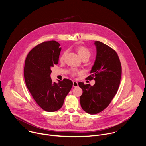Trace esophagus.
Listing matches in <instances>:
<instances>
[{
    "instance_id": "34e87169",
    "label": "esophagus",
    "mask_w": 146,
    "mask_h": 146,
    "mask_svg": "<svg viewBox=\"0 0 146 146\" xmlns=\"http://www.w3.org/2000/svg\"><path fill=\"white\" fill-rule=\"evenodd\" d=\"M78 82H77V81H73V86L74 87H78Z\"/></svg>"
}]
</instances>
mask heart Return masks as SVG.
<instances>
[{
	"label": "heart",
	"instance_id": "obj_1",
	"mask_svg": "<svg viewBox=\"0 0 146 146\" xmlns=\"http://www.w3.org/2000/svg\"><path fill=\"white\" fill-rule=\"evenodd\" d=\"M76 51L82 60L84 59H87L88 60L91 56L90 51L87 48H86L85 47L78 46L76 48ZM66 54V52H65L63 54V55H62V56L60 58L61 60H63L64 59ZM73 74H75V73H73Z\"/></svg>",
	"mask_w": 146,
	"mask_h": 146
}]
</instances>
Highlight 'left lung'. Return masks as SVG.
<instances>
[{"instance_id": "left-lung-1", "label": "left lung", "mask_w": 146, "mask_h": 146, "mask_svg": "<svg viewBox=\"0 0 146 146\" xmlns=\"http://www.w3.org/2000/svg\"><path fill=\"white\" fill-rule=\"evenodd\" d=\"M96 56L87 79L94 80L95 84L79 82L82 90L80 105L86 113L98 114L105 110L117 94L121 78L122 68L119 57L113 48L100 41H95Z\"/></svg>"}]
</instances>
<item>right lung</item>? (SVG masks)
<instances>
[{"instance_id": "obj_1", "label": "right lung", "mask_w": 146, "mask_h": 146, "mask_svg": "<svg viewBox=\"0 0 146 146\" xmlns=\"http://www.w3.org/2000/svg\"><path fill=\"white\" fill-rule=\"evenodd\" d=\"M56 41H44L35 47L28 54L24 66L26 86L32 96L43 110L54 112L63 105L73 82L64 78L52 82L51 68L58 64L61 51Z\"/></svg>"}]
</instances>
